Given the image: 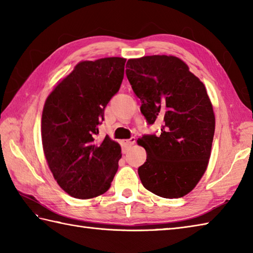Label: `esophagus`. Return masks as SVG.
<instances>
[{
    "mask_svg": "<svg viewBox=\"0 0 253 253\" xmlns=\"http://www.w3.org/2000/svg\"><path fill=\"white\" fill-rule=\"evenodd\" d=\"M135 142H136V139L132 137V138H130V139H128V140H123V141H122V144H123L124 147L129 148V147L133 146V144H135Z\"/></svg>",
    "mask_w": 253,
    "mask_h": 253,
    "instance_id": "obj_1",
    "label": "esophagus"
}]
</instances>
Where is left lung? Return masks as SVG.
<instances>
[{
	"mask_svg": "<svg viewBox=\"0 0 253 253\" xmlns=\"http://www.w3.org/2000/svg\"><path fill=\"white\" fill-rule=\"evenodd\" d=\"M126 75L149 124H163L159 136L137 142L147 151L138 169L143 187L162 198L188 195L211 157L215 115L204 84L173 55L130 58Z\"/></svg>",
	"mask_w": 253,
	"mask_h": 253,
	"instance_id": "left-lung-1",
	"label": "left lung"
}]
</instances>
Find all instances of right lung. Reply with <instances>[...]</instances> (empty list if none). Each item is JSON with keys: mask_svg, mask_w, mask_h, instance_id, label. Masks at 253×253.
I'll return each mask as SVG.
<instances>
[{"mask_svg": "<svg viewBox=\"0 0 253 253\" xmlns=\"http://www.w3.org/2000/svg\"><path fill=\"white\" fill-rule=\"evenodd\" d=\"M126 58L82 61L47 95L41 137L47 166L62 189L77 199L109 190L122 158L121 146L96 139L104 109L120 90Z\"/></svg>", "mask_w": 253, "mask_h": 253, "instance_id": "right-lung-1", "label": "right lung"}]
</instances>
